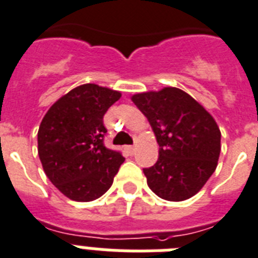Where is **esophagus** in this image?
Returning a JSON list of instances; mask_svg holds the SVG:
<instances>
[{
    "mask_svg": "<svg viewBox=\"0 0 258 258\" xmlns=\"http://www.w3.org/2000/svg\"><path fill=\"white\" fill-rule=\"evenodd\" d=\"M135 151H136V148L134 147V145H128V147H126V152L128 153V156H134Z\"/></svg>",
    "mask_w": 258,
    "mask_h": 258,
    "instance_id": "esophagus-1",
    "label": "esophagus"
}]
</instances>
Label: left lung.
Listing matches in <instances>:
<instances>
[{
  "mask_svg": "<svg viewBox=\"0 0 258 258\" xmlns=\"http://www.w3.org/2000/svg\"><path fill=\"white\" fill-rule=\"evenodd\" d=\"M131 100L148 118L160 145L156 165L144 169L149 188L167 201L195 196L218 165L221 131L214 118L175 87L136 93Z\"/></svg>",
  "mask_w": 258,
  "mask_h": 258,
  "instance_id": "1",
  "label": "left lung"
}]
</instances>
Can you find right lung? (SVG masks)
<instances>
[{
    "instance_id": "right-lung-1",
    "label": "right lung",
    "mask_w": 258,
    "mask_h": 258,
    "mask_svg": "<svg viewBox=\"0 0 258 258\" xmlns=\"http://www.w3.org/2000/svg\"><path fill=\"white\" fill-rule=\"evenodd\" d=\"M122 93L93 83L58 98L37 132L46 176L70 200L87 203L111 187L124 158L104 145V115Z\"/></svg>"
}]
</instances>
